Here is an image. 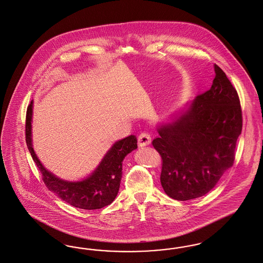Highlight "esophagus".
<instances>
[{"label": "esophagus", "instance_id": "34e87169", "mask_svg": "<svg viewBox=\"0 0 263 263\" xmlns=\"http://www.w3.org/2000/svg\"><path fill=\"white\" fill-rule=\"evenodd\" d=\"M151 141H152V138L149 136V134L145 133V132L141 133L139 135V138H138V143H139V145H141V146L148 145L151 143Z\"/></svg>", "mask_w": 263, "mask_h": 263}]
</instances>
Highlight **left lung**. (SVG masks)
<instances>
[{"label":"left lung","mask_w":263,"mask_h":263,"mask_svg":"<svg viewBox=\"0 0 263 263\" xmlns=\"http://www.w3.org/2000/svg\"><path fill=\"white\" fill-rule=\"evenodd\" d=\"M209 90L196 97L180 118L158 129L153 141L162 158L160 181L173 199L198 198L217 183L235 160L243 125L235 87L215 64Z\"/></svg>","instance_id":"left-lung-1"}]
</instances>
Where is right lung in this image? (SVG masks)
Instances as JSON below:
<instances>
[{"label":"right lung","mask_w":263,"mask_h":263,"mask_svg":"<svg viewBox=\"0 0 263 263\" xmlns=\"http://www.w3.org/2000/svg\"><path fill=\"white\" fill-rule=\"evenodd\" d=\"M32 105L33 101L28 106L26 112V144L33 160L41 171L46 187L77 208L97 210L109 205L118 195L122 177V161L127 154L138 147L136 136L130 135L117 142L106 154L95 172L92 173L87 179L74 182L62 181L46 170L33 149L31 139Z\"/></svg>","instance_id":"add662e5"}]
</instances>
